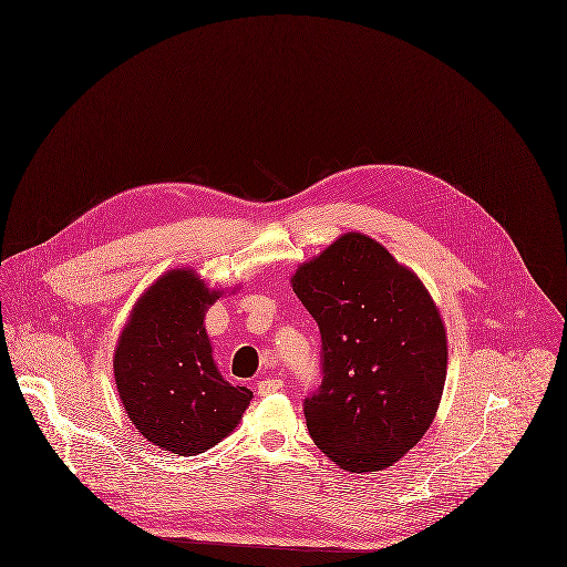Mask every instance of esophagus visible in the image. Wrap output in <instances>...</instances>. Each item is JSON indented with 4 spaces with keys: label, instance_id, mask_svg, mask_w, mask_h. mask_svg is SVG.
Listing matches in <instances>:
<instances>
[{
    "label": "esophagus",
    "instance_id": "34e87169",
    "mask_svg": "<svg viewBox=\"0 0 567 567\" xmlns=\"http://www.w3.org/2000/svg\"><path fill=\"white\" fill-rule=\"evenodd\" d=\"M285 388V381L282 379H262L256 383V390L260 396H267V394H274L278 390Z\"/></svg>",
    "mask_w": 567,
    "mask_h": 567
}]
</instances>
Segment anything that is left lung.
Segmentation results:
<instances>
[{"label":"left lung","instance_id":"8db88e82","mask_svg":"<svg viewBox=\"0 0 567 567\" xmlns=\"http://www.w3.org/2000/svg\"><path fill=\"white\" fill-rule=\"evenodd\" d=\"M291 287L322 333V385L305 399L313 443L340 468L392 466L430 430L447 379V331L421 278L379 240L346 231Z\"/></svg>","mask_w":567,"mask_h":567}]
</instances>
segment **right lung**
<instances>
[{
  "label": "right lung",
  "mask_w": 567,
  "mask_h": 567,
  "mask_svg": "<svg viewBox=\"0 0 567 567\" xmlns=\"http://www.w3.org/2000/svg\"><path fill=\"white\" fill-rule=\"evenodd\" d=\"M224 296L195 269L159 276L133 305L114 350L115 388L135 430L155 447L204 453L234 432L251 390L213 359L206 313Z\"/></svg>",
  "instance_id": "right-lung-1"
}]
</instances>
